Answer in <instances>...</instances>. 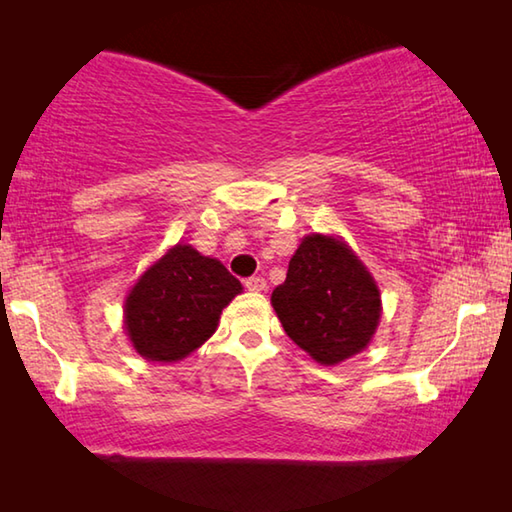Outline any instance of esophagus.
<instances>
[{
    "instance_id": "1",
    "label": "esophagus",
    "mask_w": 512,
    "mask_h": 512,
    "mask_svg": "<svg viewBox=\"0 0 512 512\" xmlns=\"http://www.w3.org/2000/svg\"><path fill=\"white\" fill-rule=\"evenodd\" d=\"M244 284H246L248 291H264L266 289V280H264V277H259V275L248 277V280H244Z\"/></svg>"
}]
</instances>
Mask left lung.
<instances>
[{"label": "left lung", "instance_id": "1", "mask_svg": "<svg viewBox=\"0 0 512 512\" xmlns=\"http://www.w3.org/2000/svg\"><path fill=\"white\" fill-rule=\"evenodd\" d=\"M271 302L289 339L325 366L366 348L381 314L366 266L348 246L323 235L305 237Z\"/></svg>", "mask_w": 512, "mask_h": 512}]
</instances>
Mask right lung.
<instances>
[{"instance_id": "obj_1", "label": "right lung", "mask_w": 512, "mask_h": 512, "mask_svg": "<svg viewBox=\"0 0 512 512\" xmlns=\"http://www.w3.org/2000/svg\"><path fill=\"white\" fill-rule=\"evenodd\" d=\"M241 284L221 262L176 246L155 262L126 300V329L142 357L178 361L210 339Z\"/></svg>"}]
</instances>
